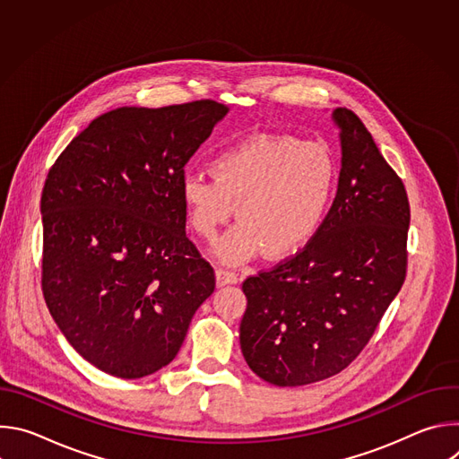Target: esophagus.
<instances>
[{"label":"esophagus","mask_w":459,"mask_h":459,"mask_svg":"<svg viewBox=\"0 0 459 459\" xmlns=\"http://www.w3.org/2000/svg\"><path fill=\"white\" fill-rule=\"evenodd\" d=\"M238 281H239V274H236L234 271H229V269H218L216 271V283H218V287L238 283Z\"/></svg>","instance_id":"34e87169"}]
</instances>
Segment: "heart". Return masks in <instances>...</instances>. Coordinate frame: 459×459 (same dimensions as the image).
Returning a JSON list of instances; mask_svg holds the SVG:
<instances>
[{
    "mask_svg": "<svg viewBox=\"0 0 459 459\" xmlns=\"http://www.w3.org/2000/svg\"><path fill=\"white\" fill-rule=\"evenodd\" d=\"M214 179L186 172L179 198L188 225L214 239L230 216L238 223L216 254L238 264L265 248L283 257L303 248L321 227L336 190L338 167L329 147L285 134H257L211 160Z\"/></svg>",
    "mask_w": 459,
    "mask_h": 459,
    "instance_id": "1",
    "label": "heart"
}]
</instances>
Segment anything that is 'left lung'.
Instances as JSON below:
<instances>
[{
	"label": "left lung",
	"instance_id": "1",
	"mask_svg": "<svg viewBox=\"0 0 459 459\" xmlns=\"http://www.w3.org/2000/svg\"><path fill=\"white\" fill-rule=\"evenodd\" d=\"M333 116L342 170L329 214L299 252L243 281L241 352L252 372L278 386L347 368L407 276L405 185L352 110Z\"/></svg>",
	"mask_w": 459,
	"mask_h": 459
}]
</instances>
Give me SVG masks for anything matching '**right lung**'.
<instances>
[{
  "label": "right lung",
  "mask_w": 459,
  "mask_h": 459,
  "mask_svg": "<svg viewBox=\"0 0 459 459\" xmlns=\"http://www.w3.org/2000/svg\"><path fill=\"white\" fill-rule=\"evenodd\" d=\"M227 110L200 100L105 112L48 170L43 298L76 352L110 376L169 365L214 292V269L185 234L179 183Z\"/></svg>",
  "instance_id": "1"
}]
</instances>
